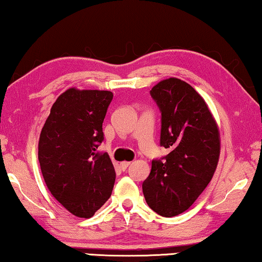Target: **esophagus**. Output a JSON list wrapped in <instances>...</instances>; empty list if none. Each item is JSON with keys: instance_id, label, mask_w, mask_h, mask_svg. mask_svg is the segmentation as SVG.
I'll return each instance as SVG.
<instances>
[{"instance_id": "34e87169", "label": "esophagus", "mask_w": 262, "mask_h": 262, "mask_svg": "<svg viewBox=\"0 0 262 262\" xmlns=\"http://www.w3.org/2000/svg\"><path fill=\"white\" fill-rule=\"evenodd\" d=\"M130 164H131V162H128V161H124V162H121V163H120L121 170H126L127 167L130 166Z\"/></svg>"}]
</instances>
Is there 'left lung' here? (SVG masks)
Returning <instances> with one entry per match:
<instances>
[{"label": "left lung", "instance_id": "obj_1", "mask_svg": "<svg viewBox=\"0 0 262 262\" xmlns=\"http://www.w3.org/2000/svg\"><path fill=\"white\" fill-rule=\"evenodd\" d=\"M161 112L160 145L168 155L151 162L143 194L163 217L188 209L209 185L220 157V132L204 99L179 78L161 81L150 91Z\"/></svg>", "mask_w": 262, "mask_h": 262}]
</instances>
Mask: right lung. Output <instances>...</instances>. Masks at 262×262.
Wrapping results in <instances>:
<instances>
[{"mask_svg": "<svg viewBox=\"0 0 262 262\" xmlns=\"http://www.w3.org/2000/svg\"><path fill=\"white\" fill-rule=\"evenodd\" d=\"M113 99L108 91L71 88L58 96L40 132L38 160L51 194L75 216L91 218L112 194L116 171L98 151Z\"/></svg>", "mask_w": 262, "mask_h": 262, "instance_id": "add662e5", "label": "right lung"}]
</instances>
